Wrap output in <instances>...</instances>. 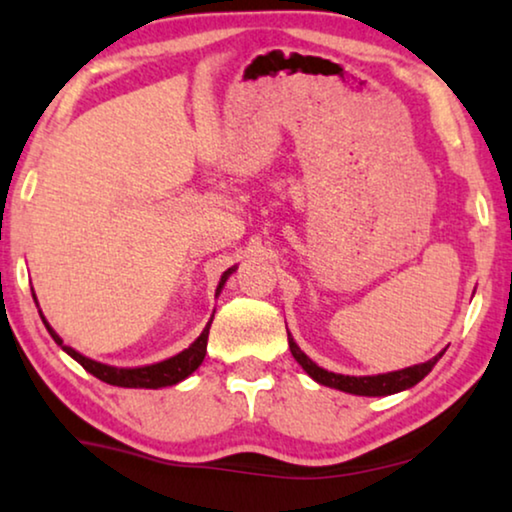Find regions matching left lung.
<instances>
[{
    "label": "left lung",
    "mask_w": 512,
    "mask_h": 512,
    "mask_svg": "<svg viewBox=\"0 0 512 512\" xmlns=\"http://www.w3.org/2000/svg\"><path fill=\"white\" fill-rule=\"evenodd\" d=\"M287 339H289L291 355H294L296 362L307 373H310L316 383H321L326 387L342 389V392L358 394V396H387V394H396V392H401V389H408L412 385H417L421 378L428 376V371H431L435 367V362L444 355V351H442L440 355H435L433 360H428L424 364H415V367L392 371V373H380V376H360L358 378V376H342V373H332V371L316 367V364L296 346V342L291 339V335Z\"/></svg>",
    "instance_id": "obj_1"
}]
</instances>
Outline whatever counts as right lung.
<instances>
[{"label":"right lung","instance_id":"obj_1","mask_svg":"<svg viewBox=\"0 0 512 512\" xmlns=\"http://www.w3.org/2000/svg\"><path fill=\"white\" fill-rule=\"evenodd\" d=\"M232 271L234 269H227L223 273L221 282H218V289H223L227 275H230ZM40 316H43V314H40ZM45 326H47V321H45ZM209 326H212V321L207 323V328L202 330V335L196 339V342H193L189 348H184L182 353H177L175 358L164 360V362H159V364H150V367H139V369H116V367H107V364L88 360L81 353H77L75 348H70V346L63 344V339L56 335V332L50 326H47V330H50V335L54 337V342L59 344L63 351L70 355V358H75L81 364V367H84L88 373H93L95 378L104 380V383L118 385V387L157 389V387H168V385L180 383V380H184L186 376H191V373L200 367L202 360H205V353H207Z\"/></svg>","mask_w":512,"mask_h":512}]
</instances>
